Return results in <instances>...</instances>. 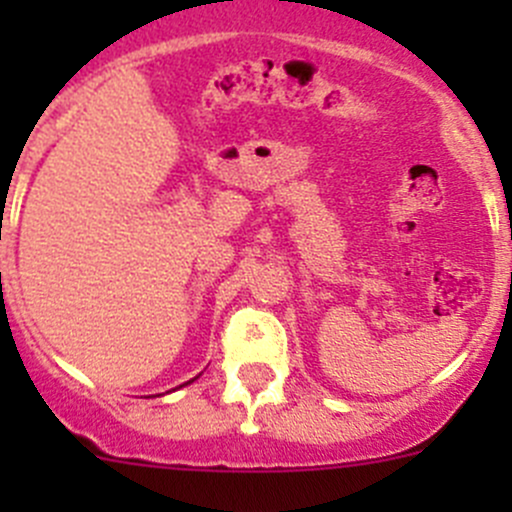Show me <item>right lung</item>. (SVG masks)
I'll return each mask as SVG.
<instances>
[{"mask_svg":"<svg viewBox=\"0 0 512 512\" xmlns=\"http://www.w3.org/2000/svg\"><path fill=\"white\" fill-rule=\"evenodd\" d=\"M190 381H193V379H190ZM190 381H188V384H190ZM183 386H185V384H183Z\"/></svg>","mask_w":512,"mask_h":512,"instance_id":"right-lung-1","label":"right lung"}]
</instances>
